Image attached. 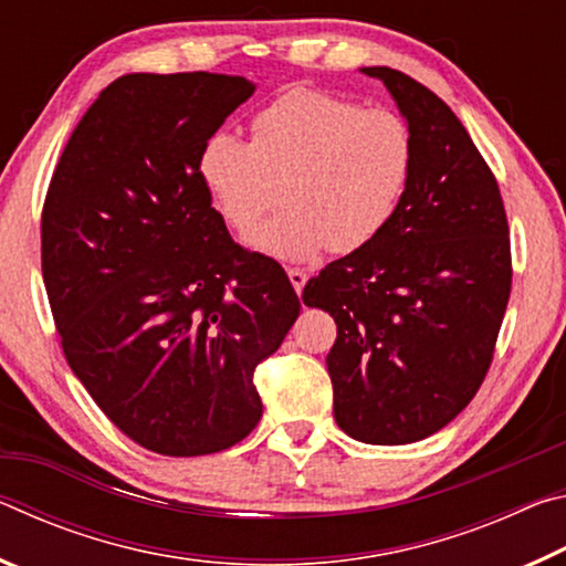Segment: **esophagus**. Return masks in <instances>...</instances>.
<instances>
[{
  "mask_svg": "<svg viewBox=\"0 0 566 566\" xmlns=\"http://www.w3.org/2000/svg\"><path fill=\"white\" fill-rule=\"evenodd\" d=\"M286 274H290V282H292V286H294V292L302 294L304 284H306V274H304L302 270H286Z\"/></svg>",
  "mask_w": 566,
  "mask_h": 566,
  "instance_id": "34e87169",
  "label": "esophagus"
}]
</instances>
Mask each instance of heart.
Returning <instances> with one entry per match:
<instances>
[{"mask_svg": "<svg viewBox=\"0 0 566 566\" xmlns=\"http://www.w3.org/2000/svg\"><path fill=\"white\" fill-rule=\"evenodd\" d=\"M415 159L397 112L361 109L329 92L296 87L256 114L252 142L219 129L199 151V177L219 214L249 232L274 202L284 207L252 234V247L284 262H310L369 244L395 214Z\"/></svg>", "mask_w": 566, "mask_h": 566, "instance_id": "b5f03b06", "label": "heart"}]
</instances>
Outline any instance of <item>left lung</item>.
I'll list each match as a JSON object with an SVG mask.
<instances>
[{"mask_svg": "<svg viewBox=\"0 0 566 566\" xmlns=\"http://www.w3.org/2000/svg\"><path fill=\"white\" fill-rule=\"evenodd\" d=\"M409 124L415 159L387 227L306 282L337 322L327 354L334 419L364 444L447 427L482 387L512 290L500 187L472 137L424 84L361 66Z\"/></svg>", "mask_w": 566, "mask_h": 566, "instance_id": "1", "label": "left lung"}]
</instances>
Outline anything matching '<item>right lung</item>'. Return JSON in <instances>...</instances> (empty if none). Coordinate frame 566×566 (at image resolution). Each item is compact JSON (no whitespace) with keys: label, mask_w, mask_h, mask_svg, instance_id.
<instances>
[{"label":"right lung","mask_w":566,"mask_h":566,"mask_svg":"<svg viewBox=\"0 0 566 566\" xmlns=\"http://www.w3.org/2000/svg\"><path fill=\"white\" fill-rule=\"evenodd\" d=\"M244 76L124 74L76 124L42 212L64 357L124 434L167 457L234 447L262 417L254 369L300 300L232 242L199 151L254 94Z\"/></svg>","instance_id":"add662e5"}]
</instances>
